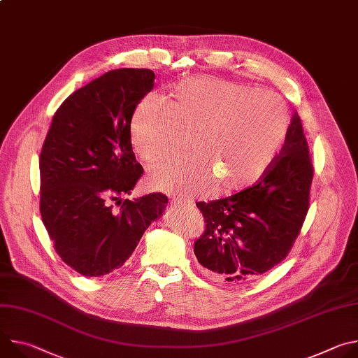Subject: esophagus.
Wrapping results in <instances>:
<instances>
[{"label": "esophagus", "mask_w": 358, "mask_h": 358, "mask_svg": "<svg viewBox=\"0 0 358 358\" xmlns=\"http://www.w3.org/2000/svg\"><path fill=\"white\" fill-rule=\"evenodd\" d=\"M171 203H173V207H174V208H177V210H185V208H188V207H189V203H188V202L181 201V199H174Z\"/></svg>", "instance_id": "obj_1"}]
</instances>
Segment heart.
Returning <instances> with one entry per match:
<instances>
[{
    "label": "heart",
    "mask_w": 358,
    "mask_h": 358,
    "mask_svg": "<svg viewBox=\"0 0 358 358\" xmlns=\"http://www.w3.org/2000/svg\"><path fill=\"white\" fill-rule=\"evenodd\" d=\"M289 130V115L273 93L201 76L177 83L169 105L143 99L130 122L131 145L156 162L188 136L189 155L152 166L150 189L189 196L213 187L218 195L259 182L276 163Z\"/></svg>",
    "instance_id": "1"
}]
</instances>
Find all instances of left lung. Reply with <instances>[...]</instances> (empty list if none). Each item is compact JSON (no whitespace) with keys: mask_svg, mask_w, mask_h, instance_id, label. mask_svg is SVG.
<instances>
[{"mask_svg":"<svg viewBox=\"0 0 358 358\" xmlns=\"http://www.w3.org/2000/svg\"><path fill=\"white\" fill-rule=\"evenodd\" d=\"M313 164L297 113L280 155L255 185L196 207L206 231L194 253L208 278L242 286L280 264L309 211Z\"/></svg>","mask_w":358,"mask_h":358,"instance_id":"1","label":"left lung"}]
</instances>
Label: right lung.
I'll return each instance as SVG.
<instances>
[{
    "label": "right lung",
    "instance_id": "add662e5",
    "mask_svg": "<svg viewBox=\"0 0 358 358\" xmlns=\"http://www.w3.org/2000/svg\"><path fill=\"white\" fill-rule=\"evenodd\" d=\"M155 79L150 69L109 71L65 99L45 137L42 222L61 259L83 276L120 268L169 202L162 192L122 199L143 176L130 122Z\"/></svg>",
    "mask_w": 358,
    "mask_h": 358
}]
</instances>
